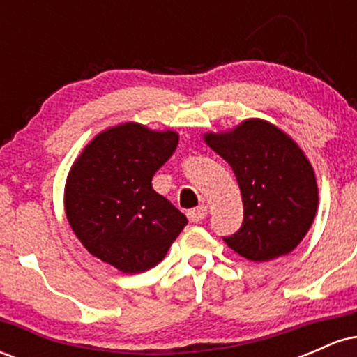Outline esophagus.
I'll return each mask as SVG.
<instances>
[{
  "mask_svg": "<svg viewBox=\"0 0 357 357\" xmlns=\"http://www.w3.org/2000/svg\"><path fill=\"white\" fill-rule=\"evenodd\" d=\"M206 215H208V206H204V204H202V206L198 208H192V210L188 211V218H190L191 223H198V221L206 218Z\"/></svg>",
  "mask_w": 357,
  "mask_h": 357,
  "instance_id": "obj_1",
  "label": "esophagus"
}]
</instances>
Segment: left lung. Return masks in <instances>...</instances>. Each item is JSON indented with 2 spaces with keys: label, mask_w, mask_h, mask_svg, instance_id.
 Listing matches in <instances>:
<instances>
[{
  "label": "left lung",
  "mask_w": 357,
  "mask_h": 357,
  "mask_svg": "<svg viewBox=\"0 0 357 357\" xmlns=\"http://www.w3.org/2000/svg\"><path fill=\"white\" fill-rule=\"evenodd\" d=\"M238 181L243 223L225 241L240 257L268 261L301 243L319 204L315 174L302 149L284 130L248 119L228 132L204 134Z\"/></svg>",
  "instance_id": "1"
}]
</instances>
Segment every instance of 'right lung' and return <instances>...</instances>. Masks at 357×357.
<instances>
[{
    "label": "right lung",
    "mask_w": 357,
    "mask_h": 357,
    "mask_svg": "<svg viewBox=\"0 0 357 357\" xmlns=\"http://www.w3.org/2000/svg\"><path fill=\"white\" fill-rule=\"evenodd\" d=\"M178 139L174 130L119 124L97 134L68 173L65 213L73 233L93 257L121 272L155 267L188 225L151 183Z\"/></svg>",
    "instance_id": "add662e5"
}]
</instances>
